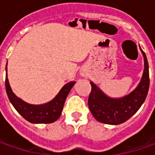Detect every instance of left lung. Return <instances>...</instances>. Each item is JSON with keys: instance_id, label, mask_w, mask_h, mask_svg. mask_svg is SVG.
Returning a JSON list of instances; mask_svg holds the SVG:
<instances>
[{"instance_id": "8db88e82", "label": "left lung", "mask_w": 155, "mask_h": 155, "mask_svg": "<svg viewBox=\"0 0 155 155\" xmlns=\"http://www.w3.org/2000/svg\"><path fill=\"white\" fill-rule=\"evenodd\" d=\"M140 49L144 58L143 74L138 85L129 94L119 98L110 97L96 84L91 82V92L88 105L97 121L110 125L123 123L134 116L145 102L149 89V71L146 54L140 47Z\"/></svg>"}]
</instances>
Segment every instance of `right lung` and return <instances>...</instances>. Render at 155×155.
Here are the masks:
<instances>
[{
  "label": "right lung",
  "instance_id": "1",
  "mask_svg": "<svg viewBox=\"0 0 155 155\" xmlns=\"http://www.w3.org/2000/svg\"><path fill=\"white\" fill-rule=\"evenodd\" d=\"M6 71H8L7 66ZM75 83L76 82L74 81H71L64 84L54 98L50 102L43 104H27L22 99L18 97L13 92L10 87L8 74L6 76L5 85L9 101L13 104L15 110L19 112V114L23 116L27 121L32 123H51L59 118L62 113L65 99Z\"/></svg>",
  "mask_w": 155,
  "mask_h": 155
}]
</instances>
